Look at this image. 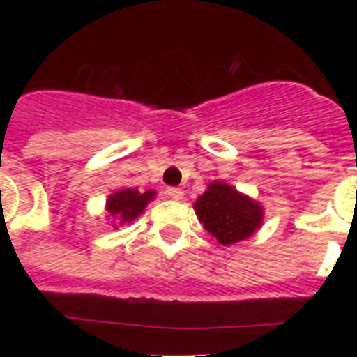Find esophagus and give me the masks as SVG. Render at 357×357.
<instances>
[{"label":"esophagus","instance_id":"34e87169","mask_svg":"<svg viewBox=\"0 0 357 357\" xmlns=\"http://www.w3.org/2000/svg\"><path fill=\"white\" fill-rule=\"evenodd\" d=\"M166 195H168L172 200H176V202H181L182 198H184V191H182L181 188H168L166 189Z\"/></svg>","mask_w":357,"mask_h":357}]
</instances>
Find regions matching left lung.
<instances>
[{
  "instance_id": "obj_1",
  "label": "left lung",
  "mask_w": 357,
  "mask_h": 357,
  "mask_svg": "<svg viewBox=\"0 0 357 357\" xmlns=\"http://www.w3.org/2000/svg\"><path fill=\"white\" fill-rule=\"evenodd\" d=\"M198 222L223 247L250 238L261 229L264 209L259 202L223 181H214L207 185L193 204Z\"/></svg>"
}]
</instances>
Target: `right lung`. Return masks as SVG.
<instances>
[{"label":"right lung","mask_w":357,"mask_h":357,"mask_svg":"<svg viewBox=\"0 0 357 357\" xmlns=\"http://www.w3.org/2000/svg\"><path fill=\"white\" fill-rule=\"evenodd\" d=\"M155 195L157 193L153 189H148L144 193H141L137 189H119L107 198V220H110V225L114 229H118V225L134 222L135 218L144 213L146 206L155 198Z\"/></svg>","instance_id":"1"}]
</instances>
